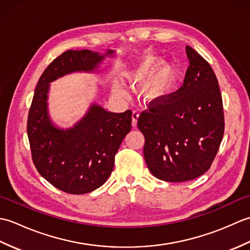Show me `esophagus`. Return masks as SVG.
<instances>
[{
  "mask_svg": "<svg viewBox=\"0 0 250 250\" xmlns=\"http://www.w3.org/2000/svg\"><path fill=\"white\" fill-rule=\"evenodd\" d=\"M139 116H140L139 111L134 110L133 113H132V126H133V128H136V125H137V119H139Z\"/></svg>",
  "mask_w": 250,
  "mask_h": 250,
  "instance_id": "obj_1",
  "label": "esophagus"
}]
</instances>
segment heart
Here are the masks:
<instances>
[{
    "mask_svg": "<svg viewBox=\"0 0 250 250\" xmlns=\"http://www.w3.org/2000/svg\"><path fill=\"white\" fill-rule=\"evenodd\" d=\"M158 66L159 63L148 62L133 73V77L139 79V81L150 76L144 84L145 95L150 101H157L163 98L167 93L169 88L172 87L177 76L176 70L171 65L162 66L160 70L154 74L153 73L156 72V68ZM152 73L153 76L152 75ZM116 92L118 94H122L120 89H117Z\"/></svg>",
    "mask_w": 250,
    "mask_h": 250,
    "instance_id": "1",
    "label": "heart"
}]
</instances>
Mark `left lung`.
<instances>
[{"instance_id":"8db88e82","label":"left lung","mask_w":250,"mask_h":250,"mask_svg":"<svg viewBox=\"0 0 250 250\" xmlns=\"http://www.w3.org/2000/svg\"><path fill=\"white\" fill-rule=\"evenodd\" d=\"M189 66L183 86L142 111L144 158L153 176L187 182L209 169L225 132L218 81L203 57L186 47Z\"/></svg>"}]
</instances>
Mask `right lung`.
<instances>
[{
    "instance_id": "obj_1",
    "label": "right lung",
    "mask_w": 250,
    "mask_h": 250,
    "mask_svg": "<svg viewBox=\"0 0 250 250\" xmlns=\"http://www.w3.org/2000/svg\"><path fill=\"white\" fill-rule=\"evenodd\" d=\"M113 50H67L47 66L36 84L29 110L28 137L39 173L59 190L83 194L101 187L113 172L121 142L131 131L132 111L116 114L98 104L70 129H59L48 116L49 83L74 72H92Z\"/></svg>"
}]
</instances>
